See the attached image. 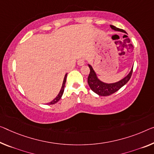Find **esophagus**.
Masks as SVG:
<instances>
[{"label":"esophagus","mask_w":154,"mask_h":154,"mask_svg":"<svg viewBox=\"0 0 154 154\" xmlns=\"http://www.w3.org/2000/svg\"><path fill=\"white\" fill-rule=\"evenodd\" d=\"M77 63H78V65H79V66H82V65H85V59L84 58H80L79 60H78Z\"/></svg>","instance_id":"obj_1"}]
</instances>
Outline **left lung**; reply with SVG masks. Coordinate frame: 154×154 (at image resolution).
Instances as JSON below:
<instances>
[{"label":"left lung","mask_w":154,"mask_h":154,"mask_svg":"<svg viewBox=\"0 0 154 154\" xmlns=\"http://www.w3.org/2000/svg\"><path fill=\"white\" fill-rule=\"evenodd\" d=\"M110 27L112 29L115 31L126 33L123 29L116 27L113 25H110ZM88 65L89 69H90V73H89L88 79H87L89 86L92 91L95 92L98 95L101 96H109L111 94L116 92L118 90H119L122 87H123L129 81L130 78L131 76L132 72H133V67H132V69L130 71L128 75H126L124 79H122V80H120L116 82H114V83H105V82H102L100 80L98 79L96 72H94V70L93 69L91 66L89 65V64Z\"/></svg>","instance_id":"8db88e82"}]
</instances>
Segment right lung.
<instances>
[{
  "label": "right lung",
  "instance_id": "1",
  "mask_svg": "<svg viewBox=\"0 0 154 154\" xmlns=\"http://www.w3.org/2000/svg\"><path fill=\"white\" fill-rule=\"evenodd\" d=\"M67 74H66L65 75V78H64V80H63L62 87H61V89H60V92H59V93H58V96H56V98H54L52 101L50 102V103H48L49 105H54V104H55V103H57V102L61 98V97H62L63 94L64 89H65V82H66V79H67Z\"/></svg>",
  "mask_w": 154,
  "mask_h": 154
}]
</instances>
